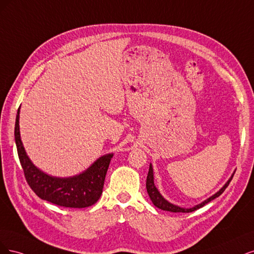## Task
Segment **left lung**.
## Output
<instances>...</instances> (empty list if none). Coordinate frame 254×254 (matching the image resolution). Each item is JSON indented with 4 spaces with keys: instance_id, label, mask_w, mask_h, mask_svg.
<instances>
[{
    "instance_id": "1",
    "label": "left lung",
    "mask_w": 254,
    "mask_h": 254,
    "mask_svg": "<svg viewBox=\"0 0 254 254\" xmlns=\"http://www.w3.org/2000/svg\"><path fill=\"white\" fill-rule=\"evenodd\" d=\"M234 174H232V176L229 178V181L226 183V185L220 189L218 192H216L214 195H212L211 197H209L208 199H206L204 201H202L199 204H196L195 207L190 208V209H186V208H181L176 206V204H173L169 202L168 200H166L165 198L162 197V195L159 193V191L157 190V188L155 187L154 185V176H153V168L152 165H150V169H149V173L148 176H146V191H148V194L150 196V198L152 200V202L154 203V206H156L157 208L161 209V210H165V211H170V212H183V213H189V212H193L195 210H197L201 207H203L204 204L208 203L209 201L213 200L214 198L218 197V196L222 194L225 190L226 188L230 184V182L232 181V177Z\"/></svg>"
}]
</instances>
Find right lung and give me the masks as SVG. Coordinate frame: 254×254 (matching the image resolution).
I'll use <instances>...</instances> for the list:
<instances>
[{
	"label": "right lung",
	"mask_w": 254,
	"mask_h": 254,
	"mask_svg": "<svg viewBox=\"0 0 254 254\" xmlns=\"http://www.w3.org/2000/svg\"><path fill=\"white\" fill-rule=\"evenodd\" d=\"M19 118L20 110L15 118L14 139L24 175L31 190L41 199L65 208H86L97 202L102 194L105 175L113 154H106L98 158L79 175L67 178L50 176L39 170L28 158L21 141Z\"/></svg>",
	"instance_id": "obj_1"
}]
</instances>
